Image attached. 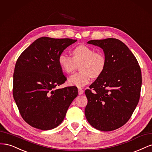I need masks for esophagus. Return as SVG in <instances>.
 I'll return each instance as SVG.
<instances>
[{
    "label": "esophagus",
    "instance_id": "34e87169",
    "mask_svg": "<svg viewBox=\"0 0 152 152\" xmlns=\"http://www.w3.org/2000/svg\"><path fill=\"white\" fill-rule=\"evenodd\" d=\"M84 93V91L81 89H79V95H81Z\"/></svg>",
    "mask_w": 152,
    "mask_h": 152
}]
</instances>
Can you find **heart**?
I'll return each mask as SVG.
<instances>
[{
    "label": "heart",
    "instance_id": "b5f03b06",
    "mask_svg": "<svg viewBox=\"0 0 152 152\" xmlns=\"http://www.w3.org/2000/svg\"><path fill=\"white\" fill-rule=\"evenodd\" d=\"M72 57L65 53L58 56V64L65 73H70L74 70L77 64H80V72L74 73L68 78V84L72 86L82 87L87 85L91 77L97 78L101 75L106 66V58L102 53H94L91 48L80 45L73 48Z\"/></svg>",
    "mask_w": 152,
    "mask_h": 152
}]
</instances>
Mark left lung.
<instances>
[{"mask_svg": "<svg viewBox=\"0 0 152 152\" xmlns=\"http://www.w3.org/2000/svg\"><path fill=\"white\" fill-rule=\"evenodd\" d=\"M87 44L100 47L106 58L103 73L85 94V115L95 129L111 131L124 126L139 102L141 72L134 54L122 41L108 38L91 40Z\"/></svg>", "mask_w": 152, "mask_h": 152, "instance_id": "obj_1", "label": "left lung"}]
</instances>
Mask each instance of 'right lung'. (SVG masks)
Here are the masks:
<instances>
[{"label": "right lung", "mask_w": 152, "mask_h": 152, "mask_svg": "<svg viewBox=\"0 0 152 152\" xmlns=\"http://www.w3.org/2000/svg\"><path fill=\"white\" fill-rule=\"evenodd\" d=\"M76 41L43 37L18 58L13 75V97L21 117L31 127L47 131L58 126L77 96L75 86L57 88L66 80L59 66V55Z\"/></svg>", "instance_id": "add662e5"}]
</instances>
